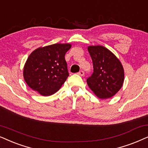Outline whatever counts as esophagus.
<instances>
[{
    "label": "esophagus",
    "instance_id": "34e87169",
    "mask_svg": "<svg viewBox=\"0 0 148 148\" xmlns=\"http://www.w3.org/2000/svg\"><path fill=\"white\" fill-rule=\"evenodd\" d=\"M78 75L82 76L84 75V72H83V71L81 70V71H80L79 72H78Z\"/></svg>",
    "mask_w": 148,
    "mask_h": 148
}]
</instances>
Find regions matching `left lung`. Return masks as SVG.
Here are the masks:
<instances>
[{
    "label": "left lung",
    "instance_id": "8db88e82",
    "mask_svg": "<svg viewBox=\"0 0 148 148\" xmlns=\"http://www.w3.org/2000/svg\"><path fill=\"white\" fill-rule=\"evenodd\" d=\"M93 72L86 79L88 86L100 99L110 98L119 92L125 78L124 69L116 56L103 46H89Z\"/></svg>",
    "mask_w": 148,
    "mask_h": 148
}]
</instances>
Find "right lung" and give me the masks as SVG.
I'll return each mask as SVG.
<instances>
[{
	"mask_svg": "<svg viewBox=\"0 0 148 148\" xmlns=\"http://www.w3.org/2000/svg\"><path fill=\"white\" fill-rule=\"evenodd\" d=\"M71 47L68 43H57L35 49L23 68L27 85L43 96L58 91L69 76L65 55Z\"/></svg>",
	"mask_w": 148,
	"mask_h": 148,
	"instance_id": "add662e5",
	"label": "right lung"
}]
</instances>
